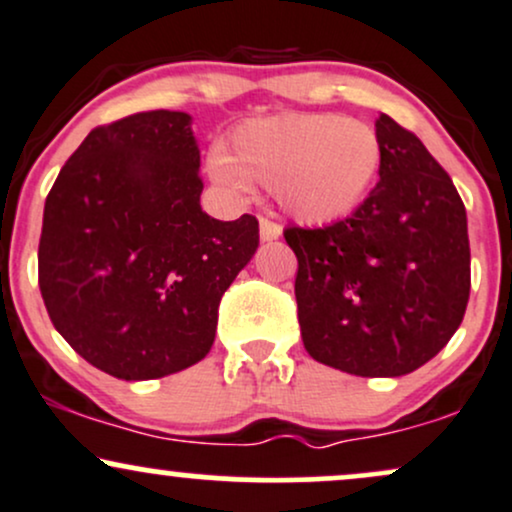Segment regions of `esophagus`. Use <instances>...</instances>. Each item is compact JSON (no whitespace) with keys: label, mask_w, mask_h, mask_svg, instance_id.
<instances>
[{"label":"esophagus","mask_w":512,"mask_h":512,"mask_svg":"<svg viewBox=\"0 0 512 512\" xmlns=\"http://www.w3.org/2000/svg\"><path fill=\"white\" fill-rule=\"evenodd\" d=\"M260 236L262 240H276L281 236V226L269 216H260Z\"/></svg>","instance_id":"esophagus-1"}]
</instances>
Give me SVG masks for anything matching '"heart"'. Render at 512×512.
Segmentation results:
<instances>
[{
    "mask_svg": "<svg viewBox=\"0 0 512 512\" xmlns=\"http://www.w3.org/2000/svg\"><path fill=\"white\" fill-rule=\"evenodd\" d=\"M380 139L366 122L344 115H284L243 122L231 154L214 151L209 170L219 185L250 192L252 180L305 223L351 214L380 168Z\"/></svg>",
    "mask_w": 512,
    "mask_h": 512,
    "instance_id": "obj_1",
    "label": "heart"
}]
</instances>
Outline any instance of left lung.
<instances>
[{
  "label": "left lung",
  "instance_id": "8db88e82",
  "mask_svg": "<svg viewBox=\"0 0 512 512\" xmlns=\"http://www.w3.org/2000/svg\"><path fill=\"white\" fill-rule=\"evenodd\" d=\"M380 180L351 216L291 226L305 351L361 378H397L450 342L469 301L467 211L414 132L380 115Z\"/></svg>",
  "mask_w": 512,
  "mask_h": 512
}]
</instances>
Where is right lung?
<instances>
[{"label": "right lung", "instance_id": "add662e5", "mask_svg": "<svg viewBox=\"0 0 512 512\" xmlns=\"http://www.w3.org/2000/svg\"><path fill=\"white\" fill-rule=\"evenodd\" d=\"M202 187L190 115L149 110L91 129L45 199V308L113 378L178 373L214 344L221 296L255 255L260 223L211 219Z\"/></svg>", "mask_w": 512, "mask_h": 512}]
</instances>
